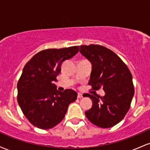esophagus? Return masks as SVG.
<instances>
[{
    "mask_svg": "<svg viewBox=\"0 0 150 150\" xmlns=\"http://www.w3.org/2000/svg\"><path fill=\"white\" fill-rule=\"evenodd\" d=\"M83 97V96H82V94H81V93H78L77 94V98H79V99H81V98Z\"/></svg>",
    "mask_w": 150,
    "mask_h": 150,
    "instance_id": "1",
    "label": "esophagus"
}]
</instances>
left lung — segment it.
Returning a JSON list of instances; mask_svg holds the SVG:
<instances>
[{
    "label": "left lung",
    "instance_id": "8db88e82",
    "mask_svg": "<svg viewBox=\"0 0 150 150\" xmlns=\"http://www.w3.org/2000/svg\"><path fill=\"white\" fill-rule=\"evenodd\" d=\"M79 49L92 64L88 84L94 89L102 87L105 92L103 97L85 94L92 100V108L85 111V116L100 128L114 126L125 117L134 96L131 73L122 60L107 48L91 44L80 46Z\"/></svg>",
    "mask_w": 150,
    "mask_h": 150
}]
</instances>
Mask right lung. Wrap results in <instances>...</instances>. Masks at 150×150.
I'll return each mask as SVG.
<instances>
[{
    "label": "right lung",
    "mask_w": 150,
    "mask_h": 150,
    "mask_svg": "<svg viewBox=\"0 0 150 150\" xmlns=\"http://www.w3.org/2000/svg\"><path fill=\"white\" fill-rule=\"evenodd\" d=\"M78 51V46L44 50L24 67L18 83V101L34 126L44 130L56 126L65 117L68 106L77 99L75 91L60 92L53 82L57 81L62 63Z\"/></svg>",
    "instance_id": "right-lung-1"
}]
</instances>
